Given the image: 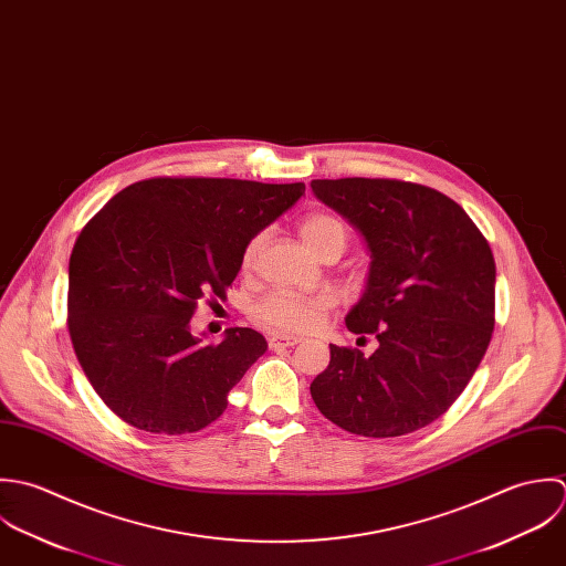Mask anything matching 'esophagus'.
I'll list each match as a JSON object with an SVG mask.
<instances>
[{
    "label": "esophagus",
    "instance_id": "34e87169",
    "mask_svg": "<svg viewBox=\"0 0 566 566\" xmlns=\"http://www.w3.org/2000/svg\"><path fill=\"white\" fill-rule=\"evenodd\" d=\"M302 343V337H293V335H271L269 337V347L271 349H282V347H293Z\"/></svg>",
    "mask_w": 566,
    "mask_h": 566
}]
</instances>
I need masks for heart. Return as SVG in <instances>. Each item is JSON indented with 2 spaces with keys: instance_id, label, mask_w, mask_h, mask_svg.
I'll list each match as a JSON object with an SVG mask.
<instances>
[{
  "instance_id": "b5f03b06",
  "label": "heart",
  "mask_w": 566,
  "mask_h": 566,
  "mask_svg": "<svg viewBox=\"0 0 566 566\" xmlns=\"http://www.w3.org/2000/svg\"><path fill=\"white\" fill-rule=\"evenodd\" d=\"M300 233L304 242L322 258L331 251L343 253L347 244V227L333 217V214H311L302 221ZM262 244V235H255L242 255L244 266H251L258 249ZM335 300L326 293L317 295H300L291 291H273L266 297H262L253 311L251 317L258 326L273 331V333H311L319 328L333 308Z\"/></svg>"
}]
</instances>
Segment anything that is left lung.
<instances>
[{
	"label": "left lung",
	"mask_w": 566,
	"mask_h": 566,
	"mask_svg": "<svg viewBox=\"0 0 566 566\" xmlns=\"http://www.w3.org/2000/svg\"><path fill=\"white\" fill-rule=\"evenodd\" d=\"M313 195L354 227L369 271L345 315L378 347L331 345L311 394L340 429L398 438L449 411L494 331L496 266L488 240L447 195L396 179H313Z\"/></svg>",
	"instance_id": "left-lung-1"
}]
</instances>
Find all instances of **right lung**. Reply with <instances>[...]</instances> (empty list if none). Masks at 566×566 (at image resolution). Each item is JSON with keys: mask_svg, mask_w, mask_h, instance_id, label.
Listing matches in <instances>:
<instances>
[{"mask_svg": "<svg viewBox=\"0 0 566 566\" xmlns=\"http://www.w3.org/2000/svg\"><path fill=\"white\" fill-rule=\"evenodd\" d=\"M304 184L157 177L137 181L81 231L70 258L67 328L78 363L126 424L195 433L266 352L251 328L217 345L192 335L208 293L226 295L247 244L304 195Z\"/></svg>", "mask_w": 566, "mask_h": 566, "instance_id": "1", "label": "right lung"}]
</instances>
